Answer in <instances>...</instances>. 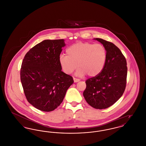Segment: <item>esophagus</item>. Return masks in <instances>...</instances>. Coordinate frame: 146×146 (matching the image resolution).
<instances>
[{"instance_id":"esophagus-1","label":"esophagus","mask_w":146,"mask_h":146,"mask_svg":"<svg viewBox=\"0 0 146 146\" xmlns=\"http://www.w3.org/2000/svg\"><path fill=\"white\" fill-rule=\"evenodd\" d=\"M73 80H74V83H76V82H78L80 81V80L79 79H76V78H73Z\"/></svg>"}]
</instances>
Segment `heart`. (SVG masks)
Returning a JSON list of instances; mask_svg holds the SVG:
<instances>
[{"mask_svg": "<svg viewBox=\"0 0 146 146\" xmlns=\"http://www.w3.org/2000/svg\"><path fill=\"white\" fill-rule=\"evenodd\" d=\"M67 55L59 57V63L63 71L72 73L78 67L76 76H90L98 75L104 69L107 60V51L100 44L78 42L66 50Z\"/></svg>", "mask_w": 146, "mask_h": 146, "instance_id": "obj_1", "label": "heart"}]
</instances>
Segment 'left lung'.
Wrapping results in <instances>:
<instances>
[{"mask_svg":"<svg viewBox=\"0 0 146 146\" xmlns=\"http://www.w3.org/2000/svg\"><path fill=\"white\" fill-rule=\"evenodd\" d=\"M107 51V60L102 72L88 79L83 92L86 101L96 109H105L115 104L123 95L126 87L127 63L124 56L114 44L95 38Z\"/></svg>","mask_w":146,"mask_h":146,"instance_id":"1","label":"left lung"}]
</instances>
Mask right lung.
I'll list each match as a JSON object with an SVG mask.
<instances>
[{
  "label": "right lung",
  "mask_w": 146,
  "mask_h": 146,
  "mask_svg": "<svg viewBox=\"0 0 146 146\" xmlns=\"http://www.w3.org/2000/svg\"><path fill=\"white\" fill-rule=\"evenodd\" d=\"M65 45L64 39L44 40L30 49L23 60L20 76L24 93L29 103L39 110H55L74 82L59 63Z\"/></svg>",
  "instance_id": "add662e5"
}]
</instances>
